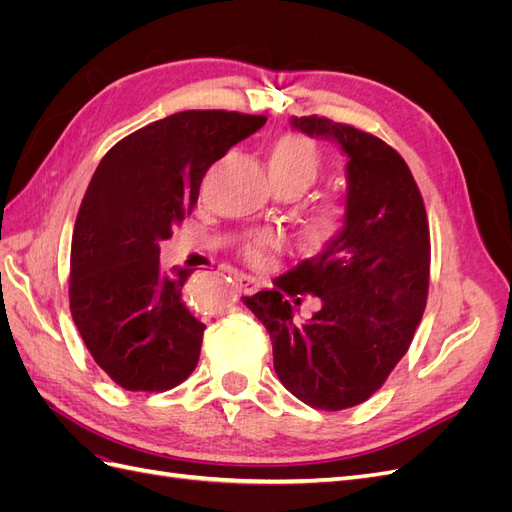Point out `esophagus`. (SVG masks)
<instances>
[{"instance_id":"esophagus-1","label":"esophagus","mask_w":512,"mask_h":512,"mask_svg":"<svg viewBox=\"0 0 512 512\" xmlns=\"http://www.w3.org/2000/svg\"><path fill=\"white\" fill-rule=\"evenodd\" d=\"M232 275H235V280L239 282V286L243 290H252L258 284V280H256V277H252V275H245V273H239V271H235Z\"/></svg>"}]
</instances>
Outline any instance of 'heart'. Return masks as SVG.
Returning <instances> with one entry per match:
<instances>
[{"label":"heart","instance_id":"heart-1","mask_svg":"<svg viewBox=\"0 0 512 512\" xmlns=\"http://www.w3.org/2000/svg\"><path fill=\"white\" fill-rule=\"evenodd\" d=\"M318 173L316 149L301 136H284L275 143L269 156L271 179H288L299 183L301 188L312 181ZM273 245L269 237H256L245 245V256L252 262H260L265 252Z\"/></svg>","mask_w":512,"mask_h":512}]
</instances>
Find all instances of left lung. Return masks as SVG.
Listing matches in <instances>:
<instances>
[{"mask_svg":"<svg viewBox=\"0 0 512 512\" xmlns=\"http://www.w3.org/2000/svg\"><path fill=\"white\" fill-rule=\"evenodd\" d=\"M307 136L346 153V200L329 239L243 303L265 324L286 389L320 410H346L374 395L412 344L429 288L423 196L399 153L374 134L327 117H292ZM312 291L323 305L293 320L287 297Z\"/></svg>","mask_w":512,"mask_h":512,"instance_id":"left-lung-1","label":"left lung"}]
</instances>
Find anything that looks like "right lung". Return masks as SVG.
<instances>
[{"label":"right lung","instance_id":"add662e5","mask_svg":"<svg viewBox=\"0 0 512 512\" xmlns=\"http://www.w3.org/2000/svg\"><path fill=\"white\" fill-rule=\"evenodd\" d=\"M265 115L183 111L119 141L98 164L70 250V312L94 361L126 391L160 393L188 378L205 324L183 292L192 269L160 271V241L190 215L213 162Z\"/></svg>","mask_w":512,"mask_h":512}]
</instances>
